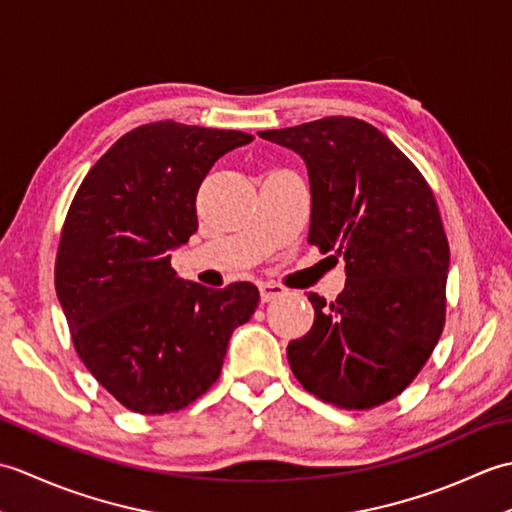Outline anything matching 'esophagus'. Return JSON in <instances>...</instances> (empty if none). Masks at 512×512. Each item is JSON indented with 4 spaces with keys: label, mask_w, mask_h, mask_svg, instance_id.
<instances>
[{
    "label": "esophagus",
    "mask_w": 512,
    "mask_h": 512,
    "mask_svg": "<svg viewBox=\"0 0 512 512\" xmlns=\"http://www.w3.org/2000/svg\"><path fill=\"white\" fill-rule=\"evenodd\" d=\"M281 295H286V288L279 286V284H273V281H264V284H259V297H262V301H273Z\"/></svg>",
    "instance_id": "34e87169"
}]
</instances>
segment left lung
<instances>
[{
	"mask_svg": "<svg viewBox=\"0 0 512 512\" xmlns=\"http://www.w3.org/2000/svg\"><path fill=\"white\" fill-rule=\"evenodd\" d=\"M259 136L306 162L308 242L345 262L334 303L308 295L314 325L288 343L292 374L336 407L383 405L416 378L442 334L449 242L436 198L413 162L358 118Z\"/></svg>",
	"mask_w": 512,
	"mask_h": 512,
	"instance_id": "1",
	"label": "left lung"
}]
</instances>
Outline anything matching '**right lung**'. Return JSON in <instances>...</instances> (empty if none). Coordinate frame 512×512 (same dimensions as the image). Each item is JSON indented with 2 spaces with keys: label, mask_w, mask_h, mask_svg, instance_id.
<instances>
[{
  "label": "right lung",
  "mask_w": 512,
  "mask_h": 512,
  "mask_svg": "<svg viewBox=\"0 0 512 512\" xmlns=\"http://www.w3.org/2000/svg\"><path fill=\"white\" fill-rule=\"evenodd\" d=\"M253 136L158 121L118 138L76 191L54 286L94 378L136 413L191 405L222 372L228 341L259 303L248 281L206 288L171 268L198 231L206 173Z\"/></svg>",
  "instance_id": "1"
}]
</instances>
